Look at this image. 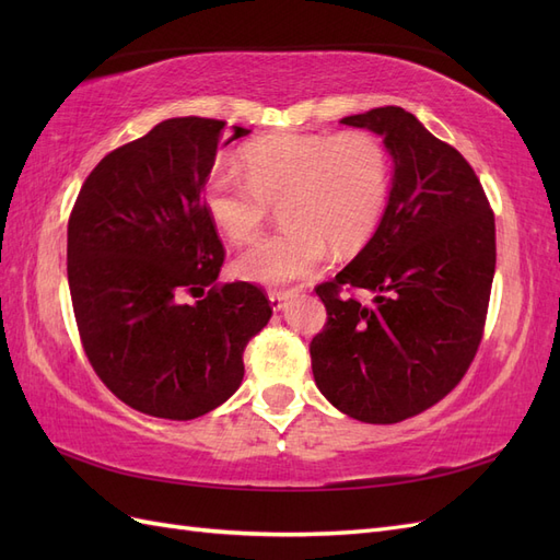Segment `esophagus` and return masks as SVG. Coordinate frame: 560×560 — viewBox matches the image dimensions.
<instances>
[{
    "label": "esophagus",
    "instance_id": "esophagus-1",
    "mask_svg": "<svg viewBox=\"0 0 560 560\" xmlns=\"http://www.w3.org/2000/svg\"><path fill=\"white\" fill-rule=\"evenodd\" d=\"M290 296H292V292H278V290L268 292V301H270V306H273V311H282L284 303L290 301Z\"/></svg>",
    "mask_w": 560,
    "mask_h": 560
}]
</instances>
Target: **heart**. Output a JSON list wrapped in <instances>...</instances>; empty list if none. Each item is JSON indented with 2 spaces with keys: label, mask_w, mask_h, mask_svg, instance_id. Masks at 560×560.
<instances>
[{
  "label": "heart",
  "mask_w": 560,
  "mask_h": 560,
  "mask_svg": "<svg viewBox=\"0 0 560 560\" xmlns=\"http://www.w3.org/2000/svg\"><path fill=\"white\" fill-rule=\"evenodd\" d=\"M243 171H214L206 208L229 241L245 243L280 202L284 229L245 247L233 264L241 278L261 284L313 278L331 247L360 249L387 200V154L366 130L273 135L243 151Z\"/></svg>",
  "instance_id": "obj_1"
}]
</instances>
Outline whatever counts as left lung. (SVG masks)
Returning a JSON list of instances; mask_svg holds the SVG:
<instances>
[{
	"instance_id": "1",
	"label": "left lung",
	"mask_w": 560,
	"mask_h": 560,
	"mask_svg": "<svg viewBox=\"0 0 560 560\" xmlns=\"http://www.w3.org/2000/svg\"><path fill=\"white\" fill-rule=\"evenodd\" d=\"M341 124L381 135L393 184L371 241L315 290L327 325L311 362L338 411L387 425L444 399L477 354L495 276V217L460 151L413 114L378 107Z\"/></svg>"
}]
</instances>
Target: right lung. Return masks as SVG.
<instances>
[{
  "label": "right lung",
  "instance_id": "right-lung-1",
  "mask_svg": "<svg viewBox=\"0 0 560 560\" xmlns=\"http://www.w3.org/2000/svg\"><path fill=\"white\" fill-rule=\"evenodd\" d=\"M224 126L167 118L114 149L83 182L67 224L83 350L100 381L147 416L191 420L224 404L243 383L247 341L273 315L259 287L217 284L224 247L202 189L217 149L249 132L233 126L226 140Z\"/></svg>",
  "mask_w": 560,
  "mask_h": 560
}]
</instances>
